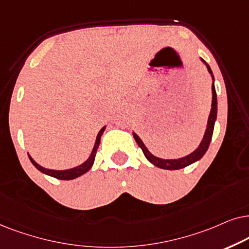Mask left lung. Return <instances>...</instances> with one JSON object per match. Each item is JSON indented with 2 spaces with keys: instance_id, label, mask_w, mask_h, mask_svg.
<instances>
[{
  "instance_id": "obj_1",
  "label": "left lung",
  "mask_w": 249,
  "mask_h": 249,
  "mask_svg": "<svg viewBox=\"0 0 249 249\" xmlns=\"http://www.w3.org/2000/svg\"><path fill=\"white\" fill-rule=\"evenodd\" d=\"M200 60L203 64L206 66L208 72H210L212 76V79H213V84H212V108H211V112L210 116H208V121H207V126H206V131H205V134L203 137V140L198 145L197 149H195L191 154H189L184 157L181 158H177V159H165V158H160L157 157V156L152 155L150 151L148 150V148L145 147V144L143 143V141L141 140L140 137L133 132V137L137 141V143L139 144V147L142 149L143 154L145 156V158L148 159L149 161L155 166H157L159 168H163V170H180V168L187 167L189 165L196 163V161L199 160V159L203 158V156L206 154L208 147H210L211 140H212V135H213V131H214V125L215 122H216V117H217V97H216V91H215V85H214V75L213 71L206 61L204 59L200 58Z\"/></svg>"
}]
</instances>
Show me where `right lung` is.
Listing matches in <instances>:
<instances>
[{
  "label": "right lung",
  "mask_w": 249,
  "mask_h": 249,
  "mask_svg": "<svg viewBox=\"0 0 249 249\" xmlns=\"http://www.w3.org/2000/svg\"><path fill=\"white\" fill-rule=\"evenodd\" d=\"M105 130H106V126H104L100 131H99L90 157L86 159L84 163H82L81 165H78V166H76V167L68 168V170H50V168H45V167L41 166V165H38L34 160V159L31 157V155H29V154H28V157H29V159H31L32 164L34 165V166L37 168L39 172H42V173L49 175V177L59 178V180H72V178H76L81 177V175H83V174H85L86 172H88L92 166H93L94 159H95V154H97L99 144H100L101 135L105 132Z\"/></svg>",
  "instance_id": "1"
}]
</instances>
